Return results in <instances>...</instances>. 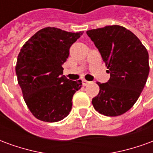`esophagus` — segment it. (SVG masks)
Wrapping results in <instances>:
<instances>
[{"label": "esophagus", "instance_id": "34e87169", "mask_svg": "<svg viewBox=\"0 0 153 153\" xmlns=\"http://www.w3.org/2000/svg\"><path fill=\"white\" fill-rule=\"evenodd\" d=\"M82 83H83V86H87V85H88V84H89L90 82L89 81H87V80H83V82H82Z\"/></svg>", "mask_w": 153, "mask_h": 153}]
</instances>
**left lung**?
Instances as JSON below:
<instances>
[{"label":"left lung","instance_id":"8db88e82","mask_svg":"<svg viewBox=\"0 0 153 153\" xmlns=\"http://www.w3.org/2000/svg\"><path fill=\"white\" fill-rule=\"evenodd\" d=\"M108 68L110 79L97 82L99 93L92 100L100 114L117 116L137 102L149 74V56L145 47L131 31L119 25L87 31Z\"/></svg>","mask_w":153,"mask_h":153}]
</instances>
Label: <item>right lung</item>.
<instances>
[{"instance_id":"1","label":"right lung","mask_w":153,"mask_h":153,"mask_svg":"<svg viewBox=\"0 0 153 153\" xmlns=\"http://www.w3.org/2000/svg\"><path fill=\"white\" fill-rule=\"evenodd\" d=\"M82 34L48 27L37 32L20 50L15 66L18 83L28 109L40 120L57 122L70 114L82 81L63 75L62 64Z\"/></svg>"}]
</instances>
